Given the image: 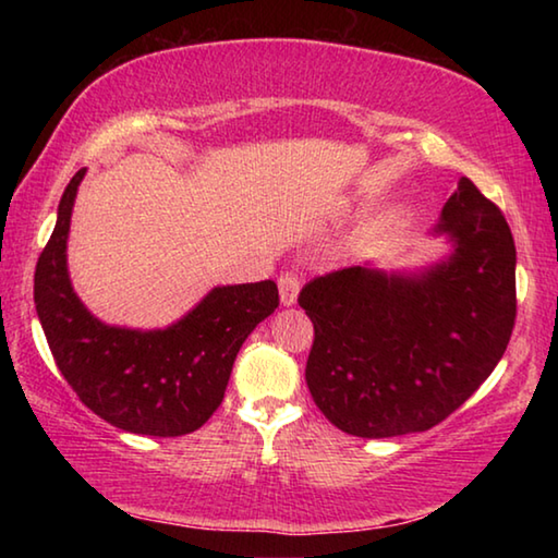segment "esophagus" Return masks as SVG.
I'll return each instance as SVG.
<instances>
[{
    "instance_id": "obj_1",
    "label": "esophagus",
    "mask_w": 558,
    "mask_h": 558,
    "mask_svg": "<svg viewBox=\"0 0 558 558\" xmlns=\"http://www.w3.org/2000/svg\"><path fill=\"white\" fill-rule=\"evenodd\" d=\"M278 288H280V305L282 307L295 305L298 292H300V278L292 276V272H286V276L278 278Z\"/></svg>"
}]
</instances>
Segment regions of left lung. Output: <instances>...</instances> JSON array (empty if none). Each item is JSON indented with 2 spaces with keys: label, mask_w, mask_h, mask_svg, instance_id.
<instances>
[{
  "label": "left lung",
  "mask_w": 558,
  "mask_h": 558,
  "mask_svg": "<svg viewBox=\"0 0 558 558\" xmlns=\"http://www.w3.org/2000/svg\"><path fill=\"white\" fill-rule=\"evenodd\" d=\"M430 235L448 256L415 270L372 263L310 280L307 389L339 430L393 438L438 426L502 359L517 315V251L502 211L468 177Z\"/></svg>",
  "instance_id": "left-lung-1"
}]
</instances>
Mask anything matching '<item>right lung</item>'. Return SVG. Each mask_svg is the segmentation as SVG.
<instances>
[{
    "label": "right lung",
    "mask_w": 558,
    "mask_h": 558,
    "mask_svg": "<svg viewBox=\"0 0 558 558\" xmlns=\"http://www.w3.org/2000/svg\"><path fill=\"white\" fill-rule=\"evenodd\" d=\"M83 177L86 169H78L65 186L34 276L36 315L56 366L110 426L137 436H186L219 409L245 337L276 313L278 286H216L184 317L159 329L106 325L75 295L65 256Z\"/></svg>",
    "instance_id": "add662e5"
}]
</instances>
